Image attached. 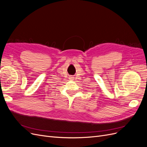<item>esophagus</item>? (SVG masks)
<instances>
[{"mask_svg":"<svg viewBox=\"0 0 147 147\" xmlns=\"http://www.w3.org/2000/svg\"><path fill=\"white\" fill-rule=\"evenodd\" d=\"M74 77L73 76H70V77H69V79L70 80H74Z\"/></svg>","mask_w":147,"mask_h":147,"instance_id":"esophagus-1","label":"esophagus"}]
</instances>
